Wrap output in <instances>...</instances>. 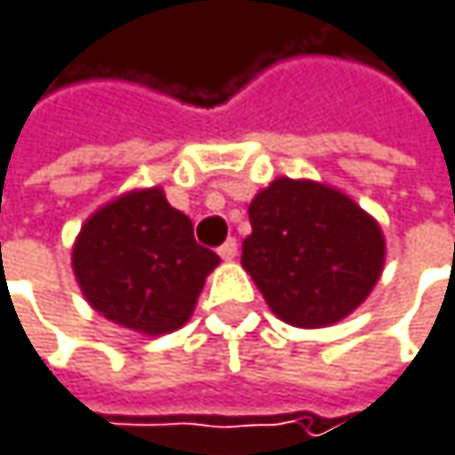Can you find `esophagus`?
Segmentation results:
<instances>
[{
  "label": "esophagus",
  "instance_id": "obj_1",
  "mask_svg": "<svg viewBox=\"0 0 455 455\" xmlns=\"http://www.w3.org/2000/svg\"><path fill=\"white\" fill-rule=\"evenodd\" d=\"M220 257H222L225 262L235 259V257H238V241H235V238H228V241L220 246Z\"/></svg>",
  "mask_w": 455,
  "mask_h": 455
}]
</instances>
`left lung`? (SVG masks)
<instances>
[{
	"label": "left lung",
	"instance_id": "1",
	"mask_svg": "<svg viewBox=\"0 0 455 455\" xmlns=\"http://www.w3.org/2000/svg\"><path fill=\"white\" fill-rule=\"evenodd\" d=\"M241 265L289 326L326 329L357 310L384 270V233L347 193L278 177L249 204Z\"/></svg>",
	"mask_w": 455,
	"mask_h": 455
}]
</instances>
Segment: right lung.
Returning <instances> with one entry per match:
<instances>
[{
  "mask_svg": "<svg viewBox=\"0 0 455 455\" xmlns=\"http://www.w3.org/2000/svg\"><path fill=\"white\" fill-rule=\"evenodd\" d=\"M220 257L193 238L188 214L161 188H134L82 225L71 267L95 313L121 329L161 337L182 329Z\"/></svg>",
  "mask_w": 455,
  "mask_h": 455,
  "instance_id": "obj_1",
  "label": "right lung"
}]
</instances>
